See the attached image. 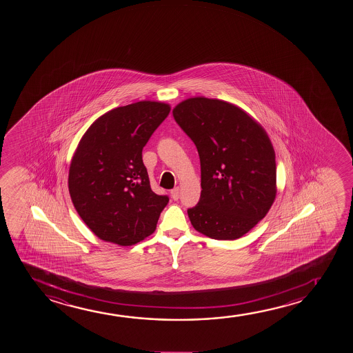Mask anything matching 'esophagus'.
Returning <instances> with one entry per match:
<instances>
[{
	"mask_svg": "<svg viewBox=\"0 0 353 353\" xmlns=\"http://www.w3.org/2000/svg\"><path fill=\"white\" fill-rule=\"evenodd\" d=\"M171 196H172V199L174 200H179V188L177 187V188H174L172 190H171Z\"/></svg>",
	"mask_w": 353,
	"mask_h": 353,
	"instance_id": "obj_1",
	"label": "esophagus"
}]
</instances>
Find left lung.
Returning <instances> with one entry per match:
<instances>
[{
	"label": "left lung",
	"instance_id": "left-lung-1",
	"mask_svg": "<svg viewBox=\"0 0 353 353\" xmlns=\"http://www.w3.org/2000/svg\"><path fill=\"white\" fill-rule=\"evenodd\" d=\"M200 157L201 195L189 208L194 229L236 240L265 217L275 201V150L265 129L242 108L218 99L189 97L172 110Z\"/></svg>",
	"mask_w": 353,
	"mask_h": 353
}]
</instances>
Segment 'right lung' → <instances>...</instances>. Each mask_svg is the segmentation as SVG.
Instances as JSON below:
<instances>
[{
    "label": "right lung",
    "mask_w": 353,
    "mask_h": 353,
    "mask_svg": "<svg viewBox=\"0 0 353 353\" xmlns=\"http://www.w3.org/2000/svg\"><path fill=\"white\" fill-rule=\"evenodd\" d=\"M170 110L169 103L150 100L117 107L79 141L68 192L79 217L103 241L130 246L154 232L169 198L150 188L142 150Z\"/></svg>",
    "instance_id": "right-lung-1"
}]
</instances>
